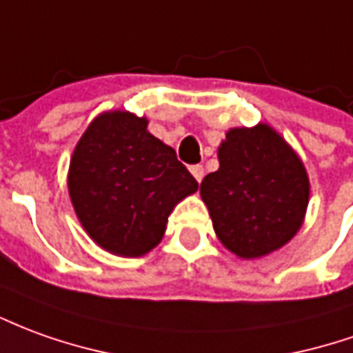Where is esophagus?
Listing matches in <instances>:
<instances>
[{
  "instance_id": "1",
  "label": "esophagus",
  "mask_w": 353,
  "mask_h": 353,
  "mask_svg": "<svg viewBox=\"0 0 353 353\" xmlns=\"http://www.w3.org/2000/svg\"><path fill=\"white\" fill-rule=\"evenodd\" d=\"M191 174H193V177L201 183L202 177H204V168H202L201 164H194V166H191Z\"/></svg>"
}]
</instances>
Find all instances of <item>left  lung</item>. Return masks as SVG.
Here are the masks:
<instances>
[{"label": "left lung", "mask_w": 353, "mask_h": 353, "mask_svg": "<svg viewBox=\"0 0 353 353\" xmlns=\"http://www.w3.org/2000/svg\"><path fill=\"white\" fill-rule=\"evenodd\" d=\"M219 170L202 179L214 231L241 258H260L302 225L310 181L304 164L270 125L235 128L218 151Z\"/></svg>", "instance_id": "left-lung-1"}]
</instances>
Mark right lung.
I'll list each match as a JSON object with an SVG mask.
<instances>
[{
    "mask_svg": "<svg viewBox=\"0 0 353 353\" xmlns=\"http://www.w3.org/2000/svg\"><path fill=\"white\" fill-rule=\"evenodd\" d=\"M176 151L130 112L95 118L70 160L68 191L83 229L105 250L143 256L159 245L170 212L196 191Z\"/></svg>",
    "mask_w": 353,
    "mask_h": 353,
    "instance_id": "right-lung-1",
    "label": "right lung"
}]
</instances>
